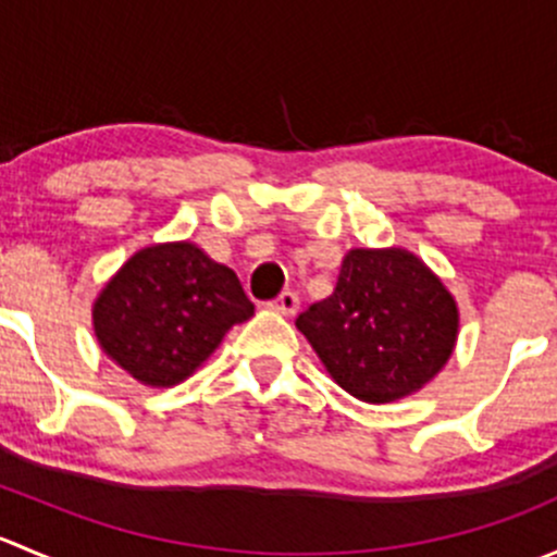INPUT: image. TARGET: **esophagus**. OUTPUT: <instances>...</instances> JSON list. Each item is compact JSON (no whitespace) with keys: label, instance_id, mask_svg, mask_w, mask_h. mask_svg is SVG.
I'll use <instances>...</instances> for the list:
<instances>
[{"label":"esophagus","instance_id":"obj_1","mask_svg":"<svg viewBox=\"0 0 557 557\" xmlns=\"http://www.w3.org/2000/svg\"><path fill=\"white\" fill-rule=\"evenodd\" d=\"M272 307L274 312H283V314H294L296 310H299V296L294 294V290H283V294L277 296V299L272 301Z\"/></svg>","mask_w":557,"mask_h":557}]
</instances>
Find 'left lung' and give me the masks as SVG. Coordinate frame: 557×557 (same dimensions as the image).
<instances>
[{
    "mask_svg": "<svg viewBox=\"0 0 557 557\" xmlns=\"http://www.w3.org/2000/svg\"><path fill=\"white\" fill-rule=\"evenodd\" d=\"M334 383L391 404L442 372L458 339V305L440 277L401 247H356L336 288L296 318Z\"/></svg>",
    "mask_w": 557,
    "mask_h": 557,
    "instance_id": "obj_1",
    "label": "left lung"
}]
</instances>
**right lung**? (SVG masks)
Wrapping results in <instances>:
<instances>
[{"label":"right lung","mask_w":557,"mask_h":557,"mask_svg":"<svg viewBox=\"0 0 557 557\" xmlns=\"http://www.w3.org/2000/svg\"><path fill=\"white\" fill-rule=\"evenodd\" d=\"M239 277L194 243L134 252L94 301V334L112 361L150 387H172L250 318Z\"/></svg>","instance_id":"1"}]
</instances>
